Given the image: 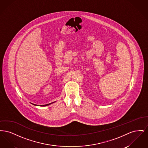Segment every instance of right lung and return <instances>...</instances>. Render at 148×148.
Returning <instances> with one entry per match:
<instances>
[{"label": "right lung", "instance_id": "obj_1", "mask_svg": "<svg viewBox=\"0 0 148 148\" xmlns=\"http://www.w3.org/2000/svg\"><path fill=\"white\" fill-rule=\"evenodd\" d=\"M55 102H56V101H54V102H53V103H49V104H45V105H42V106H48L50 105V104H53V103H55ZM33 105H34V106H38V105H36V104H32Z\"/></svg>", "mask_w": 148, "mask_h": 148}]
</instances>
